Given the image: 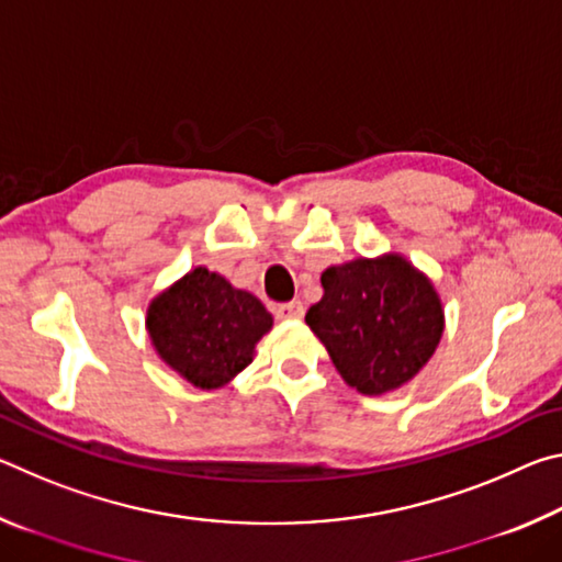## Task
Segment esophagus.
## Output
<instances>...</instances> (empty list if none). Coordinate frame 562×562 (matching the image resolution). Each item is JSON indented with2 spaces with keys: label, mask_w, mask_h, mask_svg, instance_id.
<instances>
[{
  "label": "esophagus",
  "mask_w": 562,
  "mask_h": 562,
  "mask_svg": "<svg viewBox=\"0 0 562 562\" xmlns=\"http://www.w3.org/2000/svg\"><path fill=\"white\" fill-rule=\"evenodd\" d=\"M274 315H278L280 319H302L304 307H302L300 300L282 302V304H274Z\"/></svg>",
  "instance_id": "34e87169"
}]
</instances>
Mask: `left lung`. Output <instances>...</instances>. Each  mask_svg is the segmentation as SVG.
<instances>
[{"label":"left lung","mask_w":562,"mask_h":562,"mask_svg":"<svg viewBox=\"0 0 562 562\" xmlns=\"http://www.w3.org/2000/svg\"><path fill=\"white\" fill-rule=\"evenodd\" d=\"M322 288L325 294L304 322L357 392H392L431 359L443 335L441 300L404 258L384 255L327 268Z\"/></svg>","instance_id":"obj_1"}]
</instances>
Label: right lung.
Masks as SVG:
<instances>
[{
    "label": "right lung",
    "mask_w": 562,
    "mask_h": 562,
    "mask_svg": "<svg viewBox=\"0 0 562 562\" xmlns=\"http://www.w3.org/2000/svg\"><path fill=\"white\" fill-rule=\"evenodd\" d=\"M146 325L170 369L193 386L217 389L250 364L272 315L250 292L195 268L150 302Z\"/></svg>",
    "instance_id": "obj_1"
}]
</instances>
